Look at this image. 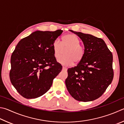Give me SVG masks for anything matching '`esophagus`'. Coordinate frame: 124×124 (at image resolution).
Here are the masks:
<instances>
[{
	"label": "esophagus",
	"instance_id": "esophagus-1",
	"mask_svg": "<svg viewBox=\"0 0 124 124\" xmlns=\"http://www.w3.org/2000/svg\"><path fill=\"white\" fill-rule=\"evenodd\" d=\"M62 69L63 70H67V68H66V67H62Z\"/></svg>",
	"mask_w": 124,
	"mask_h": 124
}]
</instances>
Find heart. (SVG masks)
<instances>
[{
    "mask_svg": "<svg viewBox=\"0 0 124 124\" xmlns=\"http://www.w3.org/2000/svg\"><path fill=\"white\" fill-rule=\"evenodd\" d=\"M80 40L77 36L68 33L62 37V43L59 40H55L52 44L54 56L55 58H58L61 55L63 49L67 48L65 51V56L58 59V62L64 66H70L74 62L76 63L80 62L84 58L85 49L80 44Z\"/></svg>",
    "mask_w": 124,
    "mask_h": 124,
    "instance_id": "b5f03b06",
    "label": "heart"
}]
</instances>
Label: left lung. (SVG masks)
Wrapping results in <instances>:
<instances>
[{"mask_svg":"<svg viewBox=\"0 0 124 124\" xmlns=\"http://www.w3.org/2000/svg\"><path fill=\"white\" fill-rule=\"evenodd\" d=\"M70 31L84 42L85 55L77 66L68 69L67 90L76 100L93 101L102 95L113 80V55L102 39Z\"/></svg>","mask_w":124,"mask_h":124,"instance_id":"1","label":"left lung"}]
</instances>
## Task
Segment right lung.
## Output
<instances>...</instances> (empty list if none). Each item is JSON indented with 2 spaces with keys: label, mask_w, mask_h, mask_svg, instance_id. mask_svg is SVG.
I'll use <instances>...</instances> for the list:
<instances>
[{
  "label": "right lung",
  "mask_w": 124,
  "mask_h": 124,
  "mask_svg": "<svg viewBox=\"0 0 124 124\" xmlns=\"http://www.w3.org/2000/svg\"><path fill=\"white\" fill-rule=\"evenodd\" d=\"M62 30L36 31L22 39L11 57L10 79L20 95L39 98L46 93L62 66L54 56L52 44Z\"/></svg>",
  "instance_id": "add662e5"
}]
</instances>
